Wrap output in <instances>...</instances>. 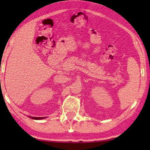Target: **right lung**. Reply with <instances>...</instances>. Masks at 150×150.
Returning a JSON list of instances; mask_svg holds the SVG:
<instances>
[{
  "label": "right lung",
  "mask_w": 150,
  "mask_h": 150,
  "mask_svg": "<svg viewBox=\"0 0 150 150\" xmlns=\"http://www.w3.org/2000/svg\"><path fill=\"white\" fill-rule=\"evenodd\" d=\"M29 118H31L32 119H34V120H42V119H44L46 117H33V116H28Z\"/></svg>",
  "instance_id": "obj_1"
}]
</instances>
